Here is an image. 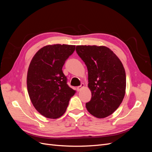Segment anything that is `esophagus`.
<instances>
[{
	"instance_id": "obj_1",
	"label": "esophagus",
	"mask_w": 152,
	"mask_h": 152,
	"mask_svg": "<svg viewBox=\"0 0 152 152\" xmlns=\"http://www.w3.org/2000/svg\"><path fill=\"white\" fill-rule=\"evenodd\" d=\"M83 87H84V84H81V85L80 86L77 87V91H80L82 88H83Z\"/></svg>"
}]
</instances>
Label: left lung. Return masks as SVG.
<instances>
[{
	"label": "left lung",
	"mask_w": 152,
	"mask_h": 152,
	"mask_svg": "<svg viewBox=\"0 0 152 152\" xmlns=\"http://www.w3.org/2000/svg\"><path fill=\"white\" fill-rule=\"evenodd\" d=\"M76 51L88 70L92 97L86 108L96 117H107L118 108L125 96L126 75L122 63L105 46L77 45Z\"/></svg>",
	"instance_id": "8db88e82"
}]
</instances>
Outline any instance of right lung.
<instances>
[{"mask_svg":"<svg viewBox=\"0 0 152 152\" xmlns=\"http://www.w3.org/2000/svg\"><path fill=\"white\" fill-rule=\"evenodd\" d=\"M75 45H48L32 58L27 73V89L35 108L49 118H58L66 112L76 91L67 84L62 70Z\"/></svg>","mask_w":152,"mask_h":152,"instance_id":"obj_1","label":"right lung"}]
</instances>
